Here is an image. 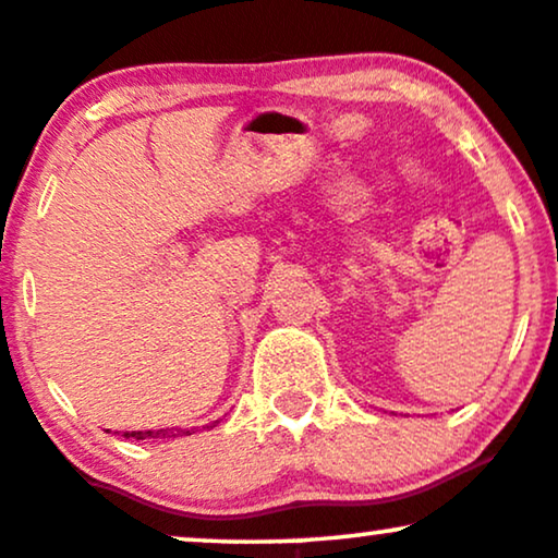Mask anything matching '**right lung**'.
<instances>
[{
    "instance_id": "add662e5",
    "label": "right lung",
    "mask_w": 558,
    "mask_h": 558,
    "mask_svg": "<svg viewBox=\"0 0 558 558\" xmlns=\"http://www.w3.org/2000/svg\"><path fill=\"white\" fill-rule=\"evenodd\" d=\"M191 435L189 429H144V432H123V437H134V439H175V437H185Z\"/></svg>"
}]
</instances>
